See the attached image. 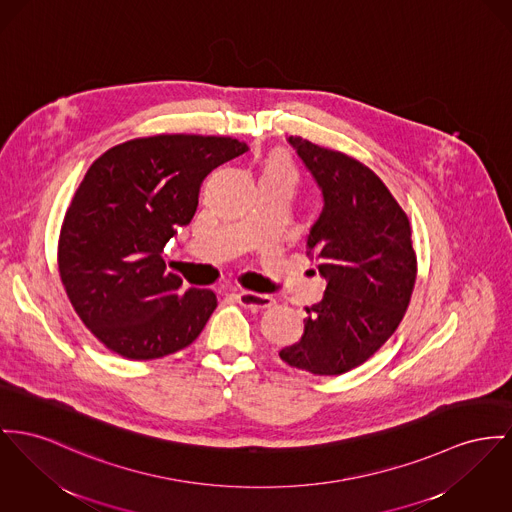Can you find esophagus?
<instances>
[{
  "label": "esophagus",
  "instance_id": "34e87169",
  "mask_svg": "<svg viewBox=\"0 0 512 512\" xmlns=\"http://www.w3.org/2000/svg\"><path fill=\"white\" fill-rule=\"evenodd\" d=\"M237 301L242 307L252 308V310L272 308L275 305V299L270 295H260V293H252V291H239Z\"/></svg>",
  "mask_w": 512,
  "mask_h": 512
}]
</instances>
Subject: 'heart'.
<instances>
[{"instance_id": "b5f03b06", "label": "heart", "mask_w": 512, "mask_h": 512, "mask_svg": "<svg viewBox=\"0 0 512 512\" xmlns=\"http://www.w3.org/2000/svg\"><path fill=\"white\" fill-rule=\"evenodd\" d=\"M264 174H277V176H285L289 180H295V169L291 165V161L285 155H275L270 159V163L266 165Z\"/></svg>"}]
</instances>
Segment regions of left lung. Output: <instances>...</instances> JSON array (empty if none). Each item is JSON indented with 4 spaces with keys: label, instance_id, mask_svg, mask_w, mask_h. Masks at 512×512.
Wrapping results in <instances>:
<instances>
[{
    "label": "left lung",
    "instance_id": "left-lung-1",
    "mask_svg": "<svg viewBox=\"0 0 512 512\" xmlns=\"http://www.w3.org/2000/svg\"><path fill=\"white\" fill-rule=\"evenodd\" d=\"M322 192L307 254L326 279L303 338L279 357L312 375L347 373L398 328L415 283L408 215L375 172L340 151L287 137Z\"/></svg>",
    "mask_w": 512,
    "mask_h": 512
}]
</instances>
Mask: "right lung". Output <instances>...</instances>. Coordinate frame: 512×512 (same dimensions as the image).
I'll return each instance as SVG.
<instances>
[{"mask_svg":"<svg viewBox=\"0 0 512 512\" xmlns=\"http://www.w3.org/2000/svg\"><path fill=\"white\" fill-rule=\"evenodd\" d=\"M246 151L233 137H141L91 165L66 211L58 264L75 312L110 351L147 361L200 336L217 297L182 289L161 252L192 221L205 176Z\"/></svg>","mask_w":512,"mask_h":512,"instance_id":"add662e5","label":"right lung"}]
</instances>
